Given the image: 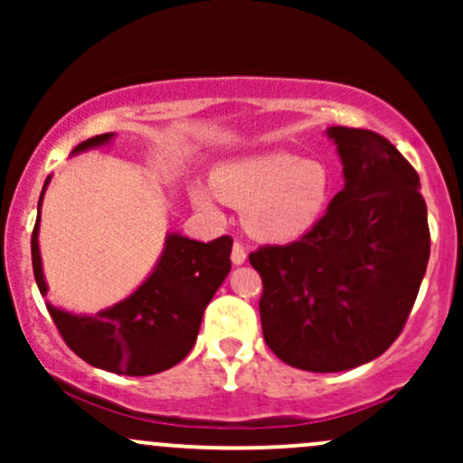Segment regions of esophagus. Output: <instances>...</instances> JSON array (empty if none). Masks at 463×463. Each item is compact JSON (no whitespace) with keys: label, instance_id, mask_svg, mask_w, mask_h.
Segmentation results:
<instances>
[{"label":"esophagus","instance_id":"1","mask_svg":"<svg viewBox=\"0 0 463 463\" xmlns=\"http://www.w3.org/2000/svg\"><path fill=\"white\" fill-rule=\"evenodd\" d=\"M246 246H243L241 241H235L232 243V252H231V259H232V263L235 265H241V263H246Z\"/></svg>","mask_w":463,"mask_h":463}]
</instances>
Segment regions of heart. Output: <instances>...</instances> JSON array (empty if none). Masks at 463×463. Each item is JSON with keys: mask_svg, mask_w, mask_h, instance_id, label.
<instances>
[{"mask_svg": "<svg viewBox=\"0 0 463 463\" xmlns=\"http://www.w3.org/2000/svg\"><path fill=\"white\" fill-rule=\"evenodd\" d=\"M213 187L195 183L191 189L200 209L215 213L217 198L243 206V222L265 241H291L316 226L328 198L331 174L320 161H302L298 154L274 150L217 167Z\"/></svg>", "mask_w": 463, "mask_h": 463, "instance_id": "obj_1", "label": "heart"}]
</instances>
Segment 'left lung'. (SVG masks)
Returning a JSON list of instances; mask_svg holds the SVG:
<instances>
[{
  "label": "left lung",
  "mask_w": 463,
  "mask_h": 463,
  "mask_svg": "<svg viewBox=\"0 0 463 463\" xmlns=\"http://www.w3.org/2000/svg\"><path fill=\"white\" fill-rule=\"evenodd\" d=\"M344 189L298 241L261 246L259 300L269 350L307 372H342L394 344L427 272L431 235L416 169L385 137L331 126Z\"/></svg>",
  "instance_id": "1"
}]
</instances>
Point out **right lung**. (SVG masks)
<instances>
[{
  "instance_id": "obj_1",
  "label": "right lung",
  "mask_w": 463,
  "mask_h": 463,
  "mask_svg": "<svg viewBox=\"0 0 463 463\" xmlns=\"http://www.w3.org/2000/svg\"><path fill=\"white\" fill-rule=\"evenodd\" d=\"M113 132L82 141L73 152L104 146ZM50 183L45 180L43 191ZM39 217L32 231V268L41 294L47 285L41 268ZM232 239L202 243L169 235L154 272L135 294L95 316H73L47 305L65 344L80 359L115 374L147 376L169 370L189 354L198 339L206 305L231 272Z\"/></svg>"
}]
</instances>
